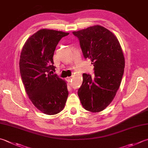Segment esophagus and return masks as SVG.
<instances>
[{
    "instance_id": "obj_1",
    "label": "esophagus",
    "mask_w": 148,
    "mask_h": 148,
    "mask_svg": "<svg viewBox=\"0 0 148 148\" xmlns=\"http://www.w3.org/2000/svg\"><path fill=\"white\" fill-rule=\"evenodd\" d=\"M66 80H67V81H68V82H71V80H72V78H71V77H68L66 78Z\"/></svg>"
}]
</instances>
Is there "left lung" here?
<instances>
[{
    "label": "left lung",
    "instance_id": "obj_1",
    "mask_svg": "<svg viewBox=\"0 0 148 148\" xmlns=\"http://www.w3.org/2000/svg\"><path fill=\"white\" fill-rule=\"evenodd\" d=\"M73 34L79 38L84 57L91 59L95 71L94 78L83 73L78 95L85 110L100 112L112 102L121 85L125 67L121 44L112 32L99 25Z\"/></svg>",
    "mask_w": 148,
    "mask_h": 148
}]
</instances>
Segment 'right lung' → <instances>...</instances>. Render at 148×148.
<instances>
[{
	"label": "right lung",
	"instance_id": "1",
	"mask_svg": "<svg viewBox=\"0 0 148 148\" xmlns=\"http://www.w3.org/2000/svg\"><path fill=\"white\" fill-rule=\"evenodd\" d=\"M68 35L60 31L40 29L26 40L21 53L19 68L25 90L33 105L46 115L60 113L68 97L66 82L51 71L55 69V48Z\"/></svg>",
	"mask_w": 148,
	"mask_h": 148
}]
</instances>
